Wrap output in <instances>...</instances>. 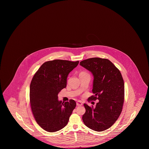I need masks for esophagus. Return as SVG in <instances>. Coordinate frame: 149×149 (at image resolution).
<instances>
[{
    "label": "esophagus",
    "instance_id": "1",
    "mask_svg": "<svg viewBox=\"0 0 149 149\" xmlns=\"http://www.w3.org/2000/svg\"><path fill=\"white\" fill-rule=\"evenodd\" d=\"M83 104V102L80 100H78L77 102V105L78 106H82Z\"/></svg>",
    "mask_w": 149,
    "mask_h": 149
}]
</instances>
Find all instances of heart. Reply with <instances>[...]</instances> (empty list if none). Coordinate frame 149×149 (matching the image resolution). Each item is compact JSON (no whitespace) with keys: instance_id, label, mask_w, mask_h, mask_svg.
I'll return each instance as SVG.
<instances>
[{"instance_id":"1","label":"heart","mask_w":149,"mask_h":149,"mask_svg":"<svg viewBox=\"0 0 149 149\" xmlns=\"http://www.w3.org/2000/svg\"><path fill=\"white\" fill-rule=\"evenodd\" d=\"M81 73H85V72H81Z\"/></svg>"}]
</instances>
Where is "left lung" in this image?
I'll return each mask as SVG.
<instances>
[{"mask_svg": "<svg viewBox=\"0 0 149 149\" xmlns=\"http://www.w3.org/2000/svg\"><path fill=\"white\" fill-rule=\"evenodd\" d=\"M80 65L92 73L94 95L88 100H99L95 108L84 103L82 119L85 126L95 131L111 127L119 117L124 102L125 85L120 70L106 58L93 57Z\"/></svg>", "mask_w": 149, "mask_h": 149, "instance_id": "left-lung-1", "label": "left lung"}]
</instances>
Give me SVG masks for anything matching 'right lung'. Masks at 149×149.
Instances as JSON below:
<instances>
[{
  "label": "right lung",
  "instance_id": "right-lung-1",
  "mask_svg": "<svg viewBox=\"0 0 149 149\" xmlns=\"http://www.w3.org/2000/svg\"><path fill=\"white\" fill-rule=\"evenodd\" d=\"M79 61L54 60L45 62L36 72L29 88L30 103L35 119L47 132H54L66 126L75 100H58V94L67 84L69 74L78 66Z\"/></svg>",
  "mask_w": 149,
  "mask_h": 149
}]
</instances>
